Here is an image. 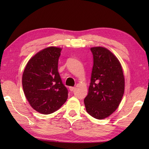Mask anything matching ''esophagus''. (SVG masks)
Masks as SVG:
<instances>
[{"instance_id":"1","label":"esophagus","mask_w":149,"mask_h":149,"mask_svg":"<svg viewBox=\"0 0 149 149\" xmlns=\"http://www.w3.org/2000/svg\"><path fill=\"white\" fill-rule=\"evenodd\" d=\"M75 87H72V86H70V87H69V90H70V91H74V90H75Z\"/></svg>"}]
</instances>
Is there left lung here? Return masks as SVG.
Here are the masks:
<instances>
[{"label":"left lung","instance_id":"8db88e82","mask_svg":"<svg viewBox=\"0 0 149 149\" xmlns=\"http://www.w3.org/2000/svg\"><path fill=\"white\" fill-rule=\"evenodd\" d=\"M93 66L88 95L84 100L88 113L104 119L115 111L124 93L125 80L118 59L102 47L90 49Z\"/></svg>","mask_w":149,"mask_h":149}]
</instances>
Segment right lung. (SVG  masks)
Here are the masks:
<instances>
[{
    "instance_id": "right-lung-1",
    "label": "right lung",
    "mask_w": 149,
    "mask_h": 149,
    "mask_svg": "<svg viewBox=\"0 0 149 149\" xmlns=\"http://www.w3.org/2000/svg\"><path fill=\"white\" fill-rule=\"evenodd\" d=\"M61 49L49 47L31 58L22 75L26 99L36 111L44 115L59 109L68 98V90L58 70Z\"/></svg>"
}]
</instances>
